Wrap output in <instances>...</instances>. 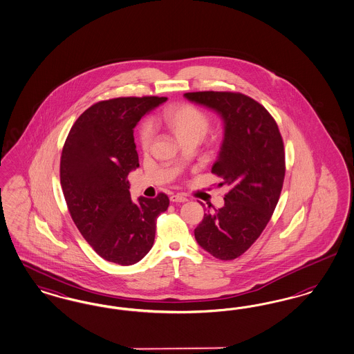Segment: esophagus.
<instances>
[{"instance_id":"esophagus-1","label":"esophagus","mask_w":354,"mask_h":354,"mask_svg":"<svg viewBox=\"0 0 354 354\" xmlns=\"http://www.w3.org/2000/svg\"><path fill=\"white\" fill-rule=\"evenodd\" d=\"M171 202H173V203H177V202L183 203V202H187V198L183 194H173L171 196Z\"/></svg>"}]
</instances>
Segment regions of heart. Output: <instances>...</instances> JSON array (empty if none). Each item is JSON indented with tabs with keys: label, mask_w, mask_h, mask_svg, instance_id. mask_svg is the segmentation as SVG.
Wrapping results in <instances>:
<instances>
[{
	"label": "heart",
	"mask_w": 354,
	"mask_h": 354,
	"mask_svg": "<svg viewBox=\"0 0 354 354\" xmlns=\"http://www.w3.org/2000/svg\"><path fill=\"white\" fill-rule=\"evenodd\" d=\"M160 123L171 132L176 139L186 145L203 139L209 127V118L206 113L190 104L169 106L160 117ZM153 142V132L149 124H143L139 131V145L147 152Z\"/></svg>",
	"instance_id": "heart-1"
}]
</instances>
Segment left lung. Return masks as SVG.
<instances>
[{
  "label": "left lung",
  "mask_w": 354,
  "mask_h": 354,
  "mask_svg": "<svg viewBox=\"0 0 354 354\" xmlns=\"http://www.w3.org/2000/svg\"><path fill=\"white\" fill-rule=\"evenodd\" d=\"M216 111L224 139L211 171L230 186L224 206L207 211L194 230L196 243L219 260L241 256L261 235L285 178L283 140L273 117L257 101L232 92L185 93Z\"/></svg>",
  "instance_id": "obj_1"
}]
</instances>
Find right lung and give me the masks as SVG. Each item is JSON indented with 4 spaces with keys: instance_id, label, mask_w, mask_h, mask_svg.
<instances>
[{
    "instance_id": "obj_1",
    "label": "right lung",
    "mask_w": 354,
    "mask_h": 354,
    "mask_svg": "<svg viewBox=\"0 0 354 354\" xmlns=\"http://www.w3.org/2000/svg\"><path fill=\"white\" fill-rule=\"evenodd\" d=\"M167 97H119L85 110L72 126L60 158V183L81 235L106 261L132 265L155 241L158 216L169 198L133 202L127 176L139 167L133 127Z\"/></svg>"
}]
</instances>
